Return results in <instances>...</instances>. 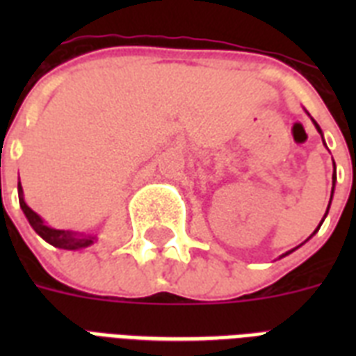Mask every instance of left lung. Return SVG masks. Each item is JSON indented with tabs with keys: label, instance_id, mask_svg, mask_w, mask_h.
Instances as JSON below:
<instances>
[{
	"label": "left lung",
	"instance_id": "obj_1",
	"mask_svg": "<svg viewBox=\"0 0 356 356\" xmlns=\"http://www.w3.org/2000/svg\"><path fill=\"white\" fill-rule=\"evenodd\" d=\"M312 122H314V120H312ZM314 125H316V129H318V131H320V134H321L320 125H318V123H316V122H314ZM334 170H337V168H334ZM332 179L337 181V173H334V177H332ZM332 192H334V186H332V190H331V200H332ZM329 207H331V201H329V205H327V212H329ZM327 212H325V216H327ZM325 216H323V218H325ZM321 223H323V220H321ZM321 223H320V225H321ZM318 229H320V227H318ZM318 229H316V231H318ZM316 231H314V233H312V234H310V236H314ZM310 236H309V238H310ZM292 251H293V249H292ZM292 251H288V253H284V254H282V257H286V254H290V253H292Z\"/></svg>",
	"mask_w": 356,
	"mask_h": 356
}]
</instances>
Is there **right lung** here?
Segmentation results:
<instances>
[{
  "label": "right lung",
  "instance_id": "add662e5",
  "mask_svg": "<svg viewBox=\"0 0 356 356\" xmlns=\"http://www.w3.org/2000/svg\"><path fill=\"white\" fill-rule=\"evenodd\" d=\"M18 197H19V207L24 211L25 218L29 220L31 227L35 229V233L38 236H42L47 243H51L58 249H70V251H75V249L88 248L94 243L96 236L92 234H83V233H74V231H60V229H51L49 225L44 223L38 214H36L31 207H27L24 200V190H22V184L18 183Z\"/></svg>",
  "mask_w": 356,
  "mask_h": 356
}]
</instances>
